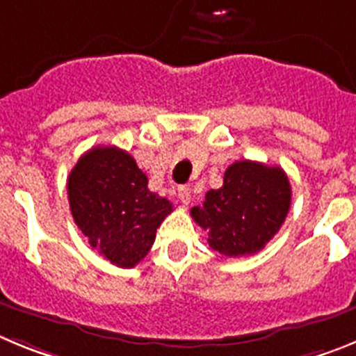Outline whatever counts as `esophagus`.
Wrapping results in <instances>:
<instances>
[{"instance_id": "esophagus-1", "label": "esophagus", "mask_w": 356, "mask_h": 356, "mask_svg": "<svg viewBox=\"0 0 356 356\" xmlns=\"http://www.w3.org/2000/svg\"><path fill=\"white\" fill-rule=\"evenodd\" d=\"M178 200H180L184 205H188V203H191V187L181 185V187L178 188Z\"/></svg>"}]
</instances>
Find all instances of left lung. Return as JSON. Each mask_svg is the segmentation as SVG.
Returning a JSON list of instances; mask_svg holds the SVG:
<instances>
[{
  "label": "left lung",
  "mask_w": 356,
  "mask_h": 356,
  "mask_svg": "<svg viewBox=\"0 0 356 356\" xmlns=\"http://www.w3.org/2000/svg\"><path fill=\"white\" fill-rule=\"evenodd\" d=\"M291 184L278 165L238 160L226 169L221 188H210L191 216L209 232V246L225 257L259 253L284 225Z\"/></svg>",
  "instance_id": "1"
}]
</instances>
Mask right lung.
<instances>
[{
  "label": "right lung",
  "mask_w": 356,
  "mask_h": 356,
  "mask_svg": "<svg viewBox=\"0 0 356 356\" xmlns=\"http://www.w3.org/2000/svg\"><path fill=\"white\" fill-rule=\"evenodd\" d=\"M71 213L89 244L118 267L137 266L151 250L172 203L147 188L134 156L96 146L80 156L67 178Z\"/></svg>",
  "instance_id": "add662e5"
}]
</instances>
